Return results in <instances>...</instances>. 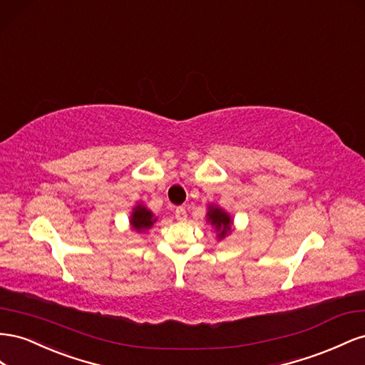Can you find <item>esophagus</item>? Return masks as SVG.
Listing matches in <instances>:
<instances>
[{"label":"esophagus","instance_id":"esophagus-1","mask_svg":"<svg viewBox=\"0 0 365 365\" xmlns=\"http://www.w3.org/2000/svg\"><path fill=\"white\" fill-rule=\"evenodd\" d=\"M175 218L179 222H185L186 220V211H185V207H182V206H179L175 210Z\"/></svg>","mask_w":365,"mask_h":365}]
</instances>
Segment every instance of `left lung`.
<instances>
[{
	"label": "left lung",
	"mask_w": 365,
	"mask_h": 365,
	"mask_svg": "<svg viewBox=\"0 0 365 365\" xmlns=\"http://www.w3.org/2000/svg\"><path fill=\"white\" fill-rule=\"evenodd\" d=\"M206 222L211 223V226L215 229L218 240H225V238L227 235H231V232L234 231L232 217L218 205H214V203L207 205Z\"/></svg>",
	"instance_id": "obj_1"
}]
</instances>
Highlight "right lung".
Returning <instances> with one entry per match:
<instances>
[{
  "label": "right lung",
  "instance_id": "add662e5",
  "mask_svg": "<svg viewBox=\"0 0 365 365\" xmlns=\"http://www.w3.org/2000/svg\"><path fill=\"white\" fill-rule=\"evenodd\" d=\"M155 222H158V217H155L145 205L138 203L133 207L130 215V227L133 231L147 232Z\"/></svg>",
  "mask_w": 365,
  "mask_h": 365
}]
</instances>
